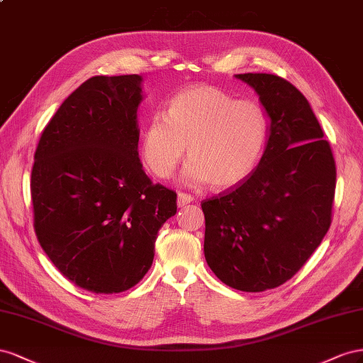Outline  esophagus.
<instances>
[{"label":"esophagus","mask_w":363,"mask_h":363,"mask_svg":"<svg viewBox=\"0 0 363 363\" xmlns=\"http://www.w3.org/2000/svg\"><path fill=\"white\" fill-rule=\"evenodd\" d=\"M193 199H194V198H193L191 194L179 191V193H178V206H185L187 203L193 202Z\"/></svg>","instance_id":"esophagus-1"}]
</instances>
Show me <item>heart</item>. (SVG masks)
<instances>
[{
  "instance_id": "heart-1",
  "label": "heart",
  "mask_w": 363,
  "mask_h": 363,
  "mask_svg": "<svg viewBox=\"0 0 363 363\" xmlns=\"http://www.w3.org/2000/svg\"><path fill=\"white\" fill-rule=\"evenodd\" d=\"M269 137V120L255 101L237 100L216 86L176 94L164 113H153L143 133L141 155L158 178H169L187 152L185 179L228 189L250 176Z\"/></svg>"
}]
</instances>
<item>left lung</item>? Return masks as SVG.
Returning <instances> with one entry per match:
<instances>
[{"label":"left lung","instance_id":"left-lung-1","mask_svg":"<svg viewBox=\"0 0 363 363\" xmlns=\"http://www.w3.org/2000/svg\"><path fill=\"white\" fill-rule=\"evenodd\" d=\"M271 118L254 172L202 201L205 260L222 283L263 292L291 279L327 234L333 214L336 162L307 99L291 82L246 72Z\"/></svg>","mask_w":363,"mask_h":363}]
</instances>
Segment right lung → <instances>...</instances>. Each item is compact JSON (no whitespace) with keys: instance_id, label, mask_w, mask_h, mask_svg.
Listing matches in <instances>:
<instances>
[{"instance_id":"obj_1","label":"right lung","mask_w":363,"mask_h":363,"mask_svg":"<svg viewBox=\"0 0 363 363\" xmlns=\"http://www.w3.org/2000/svg\"><path fill=\"white\" fill-rule=\"evenodd\" d=\"M141 77L84 82L48 121L32 169L33 226L59 272L92 294H120L147 274L176 193L138 158Z\"/></svg>"}]
</instances>
